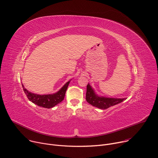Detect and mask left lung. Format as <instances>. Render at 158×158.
I'll return each instance as SVG.
<instances>
[{
    "mask_svg": "<svg viewBox=\"0 0 158 158\" xmlns=\"http://www.w3.org/2000/svg\"><path fill=\"white\" fill-rule=\"evenodd\" d=\"M85 99L88 103L94 107L101 109H106L111 106L122 102L126 99V98H114L99 96L96 94L92 86L88 83L87 85Z\"/></svg>",
    "mask_w": 158,
    "mask_h": 158,
    "instance_id": "obj_1",
    "label": "left lung"
}]
</instances>
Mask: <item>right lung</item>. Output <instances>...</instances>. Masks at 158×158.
Masks as SVG:
<instances>
[{
	"label": "right lung",
	"mask_w": 158,
	"mask_h": 158,
	"mask_svg": "<svg viewBox=\"0 0 158 158\" xmlns=\"http://www.w3.org/2000/svg\"><path fill=\"white\" fill-rule=\"evenodd\" d=\"M70 81L71 80L67 82L60 88V89H59V91H58L56 93L43 95L32 93L29 91L27 89L24 87L23 84H22V87H23L24 91L29 101L40 107L49 109L54 107L63 101L67 87H68Z\"/></svg>",
	"instance_id": "1"
}]
</instances>
